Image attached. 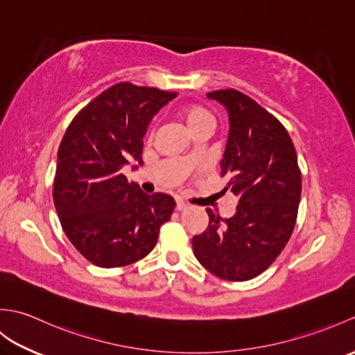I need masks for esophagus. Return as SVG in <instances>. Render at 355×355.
<instances>
[{"label":"esophagus","instance_id":"34e87169","mask_svg":"<svg viewBox=\"0 0 355 355\" xmlns=\"http://www.w3.org/2000/svg\"><path fill=\"white\" fill-rule=\"evenodd\" d=\"M187 207V205H186V202H183V201H177V206H175V209L178 210V212H182V210H184Z\"/></svg>","mask_w":355,"mask_h":355}]
</instances>
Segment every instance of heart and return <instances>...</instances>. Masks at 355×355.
<instances>
[{"label":"heart","instance_id":"b5f03b06","mask_svg":"<svg viewBox=\"0 0 355 355\" xmlns=\"http://www.w3.org/2000/svg\"><path fill=\"white\" fill-rule=\"evenodd\" d=\"M183 119L192 132L205 126L214 128V123H215L214 116L210 114L206 108H201V107H187L183 111Z\"/></svg>","mask_w":355,"mask_h":355}]
</instances>
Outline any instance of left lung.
Here are the masks:
<instances>
[{"label":"left lung","mask_w":355,"mask_h":355,"mask_svg":"<svg viewBox=\"0 0 355 355\" xmlns=\"http://www.w3.org/2000/svg\"><path fill=\"white\" fill-rule=\"evenodd\" d=\"M210 99L229 112L230 131L220 175L236 195V214L221 218L206 209L207 229L192 238L205 268L232 282L259 276L288 243L297 220L302 173L288 131L266 108L235 88Z\"/></svg>","instance_id":"left-lung-1"}]
</instances>
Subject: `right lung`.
I'll use <instances>...</instances> for the list:
<instances>
[{"label":"right lung","instance_id":"right-lung-1","mask_svg":"<svg viewBox=\"0 0 355 355\" xmlns=\"http://www.w3.org/2000/svg\"><path fill=\"white\" fill-rule=\"evenodd\" d=\"M177 93L131 82L105 89L67 128L58 150L53 201L70 243L102 268L130 266L155 247L175 201L148 195L122 173L128 158L143 164V135Z\"/></svg>","mask_w":355,"mask_h":355}]
</instances>
